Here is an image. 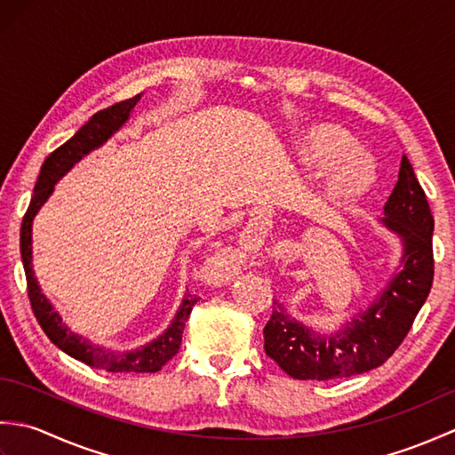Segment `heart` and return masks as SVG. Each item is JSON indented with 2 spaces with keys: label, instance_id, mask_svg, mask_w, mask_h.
Returning a JSON list of instances; mask_svg holds the SVG:
<instances>
[{
  "label": "heart",
  "instance_id": "obj_1",
  "mask_svg": "<svg viewBox=\"0 0 455 455\" xmlns=\"http://www.w3.org/2000/svg\"><path fill=\"white\" fill-rule=\"evenodd\" d=\"M355 142L344 131L323 124L307 134L301 156L313 168H331L326 186L336 199H354L370 189L375 178L373 164L355 152Z\"/></svg>",
  "mask_w": 455,
  "mask_h": 455
}]
</instances>
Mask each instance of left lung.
<instances>
[{
    "mask_svg": "<svg viewBox=\"0 0 455 455\" xmlns=\"http://www.w3.org/2000/svg\"><path fill=\"white\" fill-rule=\"evenodd\" d=\"M383 225L403 240L401 272L360 316L334 334H318L274 301L264 350L293 379H344L389 360L407 338L434 279V217L407 156L385 203Z\"/></svg>",
    "mask_w": 455,
    "mask_h": 455,
    "instance_id": "left-lung-1",
    "label": "left lung"
}]
</instances>
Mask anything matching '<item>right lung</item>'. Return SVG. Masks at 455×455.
I'll list each match as a JSON object with an SVG mask.
<instances>
[{"instance_id": "right-lung-1", "label": "right lung", "mask_w": 455, "mask_h": 455, "mask_svg": "<svg viewBox=\"0 0 455 455\" xmlns=\"http://www.w3.org/2000/svg\"><path fill=\"white\" fill-rule=\"evenodd\" d=\"M139 100L140 95H134L131 100L119 101L108 109L98 111L70 140H66L62 147H58L52 154H48V158L44 160L41 168V176L36 180L31 203H28V209L21 222V258L27 277V293L38 324H41L44 334L51 338V342L60 347L62 352L84 362L85 365L98 367V370L109 373L160 371L162 367L180 352L183 328H186V321L189 318L193 305L199 301V297L188 293L168 331L154 342L139 347V350L124 354L109 350V347L93 346L92 342L85 340V338L68 331V326L62 323L60 315L54 311L52 305L48 303V299L41 293V287L36 283L31 266V227L36 211L41 209L43 203L52 193L56 180H60L64 173L70 170L76 162L82 160V156H85L90 150L101 147L115 131H119L121 124L129 119V115Z\"/></svg>"}]
</instances>
